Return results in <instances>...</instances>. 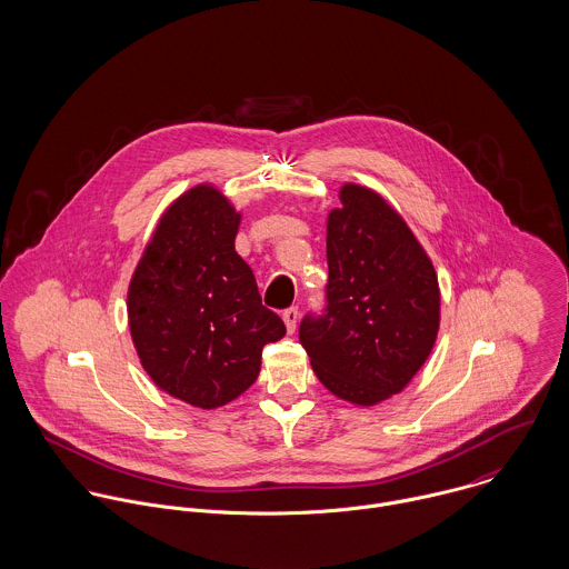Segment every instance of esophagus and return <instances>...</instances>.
Returning a JSON list of instances; mask_svg holds the SVG:
<instances>
[{"label":"esophagus","instance_id":"esophagus-1","mask_svg":"<svg viewBox=\"0 0 569 569\" xmlns=\"http://www.w3.org/2000/svg\"><path fill=\"white\" fill-rule=\"evenodd\" d=\"M282 320H284V326H287V332H296L298 320H300V311L296 307H291V309H287L282 313Z\"/></svg>","mask_w":569,"mask_h":569}]
</instances>
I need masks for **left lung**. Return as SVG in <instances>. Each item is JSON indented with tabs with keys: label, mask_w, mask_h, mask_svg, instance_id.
<instances>
[{
	"label": "left lung",
	"mask_w": 569,
	"mask_h": 569,
	"mask_svg": "<svg viewBox=\"0 0 569 569\" xmlns=\"http://www.w3.org/2000/svg\"><path fill=\"white\" fill-rule=\"evenodd\" d=\"M326 219L328 313L300 341L326 390L352 406L401 395L440 328L433 262L401 212L377 190L346 181Z\"/></svg>",
	"instance_id": "obj_1"
}]
</instances>
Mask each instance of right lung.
I'll return each mask as SVG.
<instances>
[{
  "label": "right lung",
  "instance_id": "obj_1",
  "mask_svg": "<svg viewBox=\"0 0 569 569\" xmlns=\"http://www.w3.org/2000/svg\"><path fill=\"white\" fill-rule=\"evenodd\" d=\"M241 219L214 183L188 188L163 210L127 291L142 368L168 397L199 409L239 399L258 379L264 343L287 332L234 249Z\"/></svg>",
  "mask_w": 569,
  "mask_h": 569
}]
</instances>
